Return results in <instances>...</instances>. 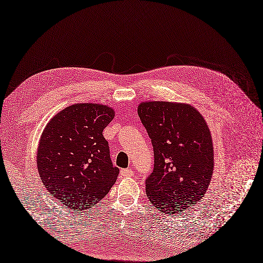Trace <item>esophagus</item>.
<instances>
[{"mask_svg": "<svg viewBox=\"0 0 263 263\" xmlns=\"http://www.w3.org/2000/svg\"><path fill=\"white\" fill-rule=\"evenodd\" d=\"M121 175L124 177H130L134 175L133 170H121Z\"/></svg>", "mask_w": 263, "mask_h": 263, "instance_id": "34e87169", "label": "esophagus"}]
</instances>
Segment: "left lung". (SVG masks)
<instances>
[{"label": "left lung", "mask_w": 263, "mask_h": 263, "mask_svg": "<svg viewBox=\"0 0 263 263\" xmlns=\"http://www.w3.org/2000/svg\"><path fill=\"white\" fill-rule=\"evenodd\" d=\"M138 115L155 153L147 197L163 213L183 212L201 200L213 174L209 127L202 115L185 103L141 102Z\"/></svg>", "instance_id": "1"}]
</instances>
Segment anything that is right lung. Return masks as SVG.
Wrapping results in <instances>:
<instances>
[{
	"label": "right lung",
	"instance_id": "obj_1",
	"mask_svg": "<svg viewBox=\"0 0 263 263\" xmlns=\"http://www.w3.org/2000/svg\"><path fill=\"white\" fill-rule=\"evenodd\" d=\"M114 119L112 107L77 103L54 115L41 135L37 152L39 175L63 208L90 210L116 182L103 129Z\"/></svg>",
	"mask_w": 263,
	"mask_h": 263
}]
</instances>
